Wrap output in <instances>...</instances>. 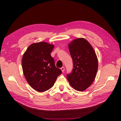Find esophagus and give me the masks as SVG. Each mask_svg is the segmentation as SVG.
<instances>
[{"label":"esophagus","instance_id":"34e87169","mask_svg":"<svg viewBox=\"0 0 121 121\" xmlns=\"http://www.w3.org/2000/svg\"><path fill=\"white\" fill-rule=\"evenodd\" d=\"M61 70L62 71V72H64V71H65V68L64 67H62L61 68Z\"/></svg>","mask_w":121,"mask_h":121}]
</instances>
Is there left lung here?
I'll list each match as a JSON object with an SVG mask.
<instances>
[{
	"label": "left lung",
	"mask_w": 121,
	"mask_h": 121,
	"mask_svg": "<svg viewBox=\"0 0 121 121\" xmlns=\"http://www.w3.org/2000/svg\"><path fill=\"white\" fill-rule=\"evenodd\" d=\"M73 62V69L66 76L70 85L84 91L93 83L98 68V58L93 47L84 38H78L68 44Z\"/></svg>",
	"instance_id": "left-lung-1"
}]
</instances>
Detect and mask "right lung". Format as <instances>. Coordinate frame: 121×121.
I'll return each mask as SVG.
<instances>
[{"instance_id": "add662e5", "label": "right lung", "mask_w": 121, "mask_h": 121, "mask_svg": "<svg viewBox=\"0 0 121 121\" xmlns=\"http://www.w3.org/2000/svg\"><path fill=\"white\" fill-rule=\"evenodd\" d=\"M55 45L45 42L33 43L25 51L22 59L24 75L30 86L38 92L52 87L62 71L56 67L50 53Z\"/></svg>"}]
</instances>
